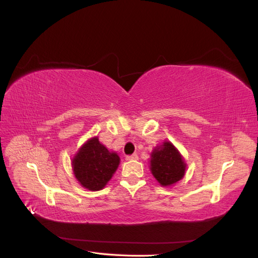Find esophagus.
Masks as SVG:
<instances>
[{"mask_svg":"<svg viewBox=\"0 0 258 258\" xmlns=\"http://www.w3.org/2000/svg\"><path fill=\"white\" fill-rule=\"evenodd\" d=\"M126 159H127L128 161H134V160H138V159H139V157H138V155H137V154H134V155H129V156H127Z\"/></svg>","mask_w":258,"mask_h":258,"instance_id":"obj_1","label":"esophagus"}]
</instances>
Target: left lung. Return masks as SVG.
Returning a JSON list of instances; mask_svg holds the SVG:
<instances>
[{"mask_svg": "<svg viewBox=\"0 0 258 258\" xmlns=\"http://www.w3.org/2000/svg\"><path fill=\"white\" fill-rule=\"evenodd\" d=\"M186 162L177 148L169 141L156 146L151 153L150 170L161 186L169 187L185 175Z\"/></svg>", "mask_w": 258, "mask_h": 258, "instance_id": "obj_1", "label": "left lung"}]
</instances>
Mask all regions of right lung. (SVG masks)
Masks as SVG:
<instances>
[{
	"label": "right lung",
	"mask_w": 258,
	"mask_h": 258,
	"mask_svg": "<svg viewBox=\"0 0 258 258\" xmlns=\"http://www.w3.org/2000/svg\"><path fill=\"white\" fill-rule=\"evenodd\" d=\"M120 158L100 143L98 137L88 139L72 158L75 178L91 191L103 189L119 166Z\"/></svg>",
	"instance_id": "1"
}]
</instances>
